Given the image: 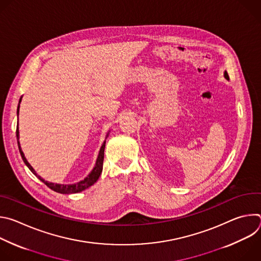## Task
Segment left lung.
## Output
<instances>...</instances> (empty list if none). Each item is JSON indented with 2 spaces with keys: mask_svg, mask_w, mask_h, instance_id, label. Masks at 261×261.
Masks as SVG:
<instances>
[{
  "mask_svg": "<svg viewBox=\"0 0 261 261\" xmlns=\"http://www.w3.org/2000/svg\"><path fill=\"white\" fill-rule=\"evenodd\" d=\"M224 77H225L226 80H229V76H228V73H227L226 71L224 72Z\"/></svg>",
  "mask_w": 261,
  "mask_h": 261,
  "instance_id": "obj_1",
  "label": "left lung"
}]
</instances>
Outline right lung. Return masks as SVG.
I'll list each match as a JSON object with an SVG mask.
<instances>
[{"instance_id": "obj_1", "label": "right lung", "mask_w": 261, "mask_h": 261, "mask_svg": "<svg viewBox=\"0 0 261 261\" xmlns=\"http://www.w3.org/2000/svg\"><path fill=\"white\" fill-rule=\"evenodd\" d=\"M20 101H21V98L19 99V103H20ZM19 103H18V106H17V116H18V114H19ZM107 136H108V134L106 135V137H107ZM16 137H17V143H18L19 153H20V156H21V158H22L24 164L29 167V169H30L37 177H38L41 181H43V182L47 186L48 188H50L51 190H54V191H56V192H58V193H61V194H71V193H79V192H82V191L86 190L87 188L91 187L92 185H94V184L98 180V178H99V176H100V174H101V172H102L103 160H104V148H105V142H106V141L103 142V144H102V146H101V148H100V152H99V155H98V158H97L95 167L93 168V170L91 171V173H90L87 177H85L83 180H81V181H79V182H76V184L64 185V184H55V182L47 181V180L43 179L40 175H38V174L36 173V171L34 170V168H33V167L31 166V164L27 161V159H25V157H24V154H23V152H22V150H21V147H20L19 140H18V139H19L18 125H17V128H16Z\"/></svg>"}]
</instances>
